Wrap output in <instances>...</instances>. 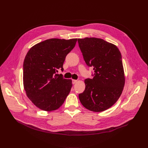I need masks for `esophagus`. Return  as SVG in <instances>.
Instances as JSON below:
<instances>
[{
    "label": "esophagus",
    "mask_w": 148,
    "mask_h": 148,
    "mask_svg": "<svg viewBox=\"0 0 148 148\" xmlns=\"http://www.w3.org/2000/svg\"><path fill=\"white\" fill-rule=\"evenodd\" d=\"M77 82V79H73V80H72V82H73V84H75Z\"/></svg>",
    "instance_id": "34e87169"
}]
</instances>
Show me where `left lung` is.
<instances>
[{
    "label": "left lung",
    "instance_id": "8db88e82",
    "mask_svg": "<svg viewBox=\"0 0 148 148\" xmlns=\"http://www.w3.org/2000/svg\"><path fill=\"white\" fill-rule=\"evenodd\" d=\"M78 43L86 64L94 70L93 78L85 79L79 101L90 111H103L117 101L124 87L121 54L116 46L101 38H78Z\"/></svg>",
    "mask_w": 148,
    "mask_h": 148
}]
</instances>
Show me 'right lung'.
<instances>
[{
	"label": "right lung",
	"instance_id": "1",
	"mask_svg": "<svg viewBox=\"0 0 148 148\" xmlns=\"http://www.w3.org/2000/svg\"><path fill=\"white\" fill-rule=\"evenodd\" d=\"M77 38H51L33 46L23 62V85L27 96L38 108L51 111L64 103L72 87V81L56 74L63 70L67 55Z\"/></svg>",
	"mask_w": 148,
	"mask_h": 148
}]
</instances>
